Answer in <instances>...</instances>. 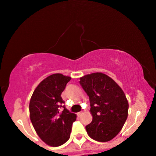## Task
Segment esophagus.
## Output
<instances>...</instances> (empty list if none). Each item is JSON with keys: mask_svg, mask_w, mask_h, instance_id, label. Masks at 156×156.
<instances>
[{"mask_svg": "<svg viewBox=\"0 0 156 156\" xmlns=\"http://www.w3.org/2000/svg\"><path fill=\"white\" fill-rule=\"evenodd\" d=\"M82 114H83V112H82V111H81V112H78V113H77V115H78V117H80L81 115H82Z\"/></svg>", "mask_w": 156, "mask_h": 156, "instance_id": "esophagus-1", "label": "esophagus"}]
</instances>
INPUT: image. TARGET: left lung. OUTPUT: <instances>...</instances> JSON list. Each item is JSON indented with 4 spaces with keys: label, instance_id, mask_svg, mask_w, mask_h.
Listing matches in <instances>:
<instances>
[{
    "label": "left lung",
    "instance_id": "left-lung-1",
    "mask_svg": "<svg viewBox=\"0 0 156 156\" xmlns=\"http://www.w3.org/2000/svg\"><path fill=\"white\" fill-rule=\"evenodd\" d=\"M80 83L89 97L93 116L86 126L88 135L97 141H110L127 120L129 104L125 93L112 79L101 73L82 76Z\"/></svg>",
    "mask_w": 156,
    "mask_h": 156
}]
</instances>
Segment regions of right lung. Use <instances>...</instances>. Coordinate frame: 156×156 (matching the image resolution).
I'll return each instance as SVG.
<instances>
[{
  "label": "right lung",
  "mask_w": 156,
  "mask_h": 156,
  "mask_svg": "<svg viewBox=\"0 0 156 156\" xmlns=\"http://www.w3.org/2000/svg\"><path fill=\"white\" fill-rule=\"evenodd\" d=\"M71 77L53 74L41 82L29 103L30 119L36 132L45 143L56 147L69 139L76 115L66 109L61 97ZM64 108L62 112L59 108Z\"/></svg>",
  "instance_id": "right-lung-1"
}]
</instances>
